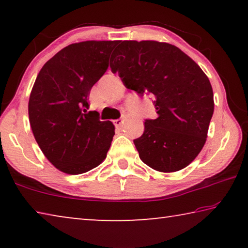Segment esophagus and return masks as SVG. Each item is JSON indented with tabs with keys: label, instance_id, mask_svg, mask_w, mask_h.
I'll use <instances>...</instances> for the list:
<instances>
[{
	"label": "esophagus",
	"instance_id": "34e87169",
	"mask_svg": "<svg viewBox=\"0 0 248 248\" xmlns=\"http://www.w3.org/2000/svg\"><path fill=\"white\" fill-rule=\"evenodd\" d=\"M124 124V120L123 119H116L114 120V124L116 125V127H121Z\"/></svg>",
	"mask_w": 248,
	"mask_h": 248
}]
</instances>
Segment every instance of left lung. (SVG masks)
I'll use <instances>...</instances> for the list:
<instances>
[{"instance_id":"obj_1","label":"left lung","mask_w":248,"mask_h":248,"mask_svg":"<svg viewBox=\"0 0 248 248\" xmlns=\"http://www.w3.org/2000/svg\"><path fill=\"white\" fill-rule=\"evenodd\" d=\"M112 73L138 94H152L156 119H146L133 140L141 161L155 170L185 169L205 143L215 110L212 86L200 66L179 48L154 40L119 41Z\"/></svg>"}]
</instances>
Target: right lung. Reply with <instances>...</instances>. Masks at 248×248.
I'll use <instances>...</instances> for the list:
<instances>
[{
	"label": "right lung",
	"mask_w": 248,
	"mask_h": 248,
	"mask_svg": "<svg viewBox=\"0 0 248 248\" xmlns=\"http://www.w3.org/2000/svg\"><path fill=\"white\" fill-rule=\"evenodd\" d=\"M118 41L69 45L41 68L28 102L33 137L48 161L70 175L86 173L107 156L115 125L87 111L90 92L108 69Z\"/></svg>",
	"instance_id": "right-lung-1"
}]
</instances>
